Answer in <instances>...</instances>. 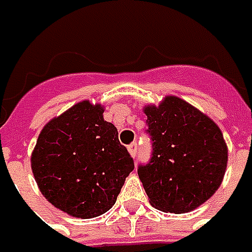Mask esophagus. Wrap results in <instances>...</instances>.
Segmentation results:
<instances>
[{
	"mask_svg": "<svg viewBox=\"0 0 252 252\" xmlns=\"http://www.w3.org/2000/svg\"><path fill=\"white\" fill-rule=\"evenodd\" d=\"M127 151H129V154H130L133 158L137 157V144H136V143L130 144V146L127 147Z\"/></svg>",
	"mask_w": 252,
	"mask_h": 252,
	"instance_id": "34e87169",
	"label": "esophagus"
}]
</instances>
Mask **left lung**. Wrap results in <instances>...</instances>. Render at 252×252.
Instances as JSON below:
<instances>
[{
    "mask_svg": "<svg viewBox=\"0 0 252 252\" xmlns=\"http://www.w3.org/2000/svg\"><path fill=\"white\" fill-rule=\"evenodd\" d=\"M153 157L139 167V178L153 208L188 213L221 185L227 144L218 125L198 108L174 95L144 105Z\"/></svg>",
    "mask_w": 252,
    "mask_h": 252,
    "instance_id": "left-lung-1",
    "label": "left lung"
}]
</instances>
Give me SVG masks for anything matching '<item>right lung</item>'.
<instances>
[{"label": "right lung", "instance_id": "right-lung-1", "mask_svg": "<svg viewBox=\"0 0 252 252\" xmlns=\"http://www.w3.org/2000/svg\"><path fill=\"white\" fill-rule=\"evenodd\" d=\"M31 167L54 208L92 219L115 205L134 164L119 143L118 129L103 119V106L84 99L44 125Z\"/></svg>", "mask_w": 252, "mask_h": 252}]
</instances>
